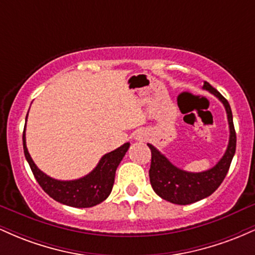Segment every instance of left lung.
Returning a JSON list of instances; mask_svg holds the SVG:
<instances>
[{
	"mask_svg": "<svg viewBox=\"0 0 255 255\" xmlns=\"http://www.w3.org/2000/svg\"><path fill=\"white\" fill-rule=\"evenodd\" d=\"M204 89L210 91L216 97L221 99L228 114L230 128V139L227 152L221 160L212 169L203 172H187L176 168L166 158L153 147L151 150V166L148 175L153 191L166 201L177 205H188L211 195L221 186L229 170L231 160L236 150V131L233 122L230 105L217 90L213 89L207 81L204 83Z\"/></svg>",
	"mask_w": 255,
	"mask_h": 255,
	"instance_id": "left-lung-1",
	"label": "left lung"
}]
</instances>
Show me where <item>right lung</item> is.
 Returning a JSON list of instances; mask_svg holds the SVG:
<instances>
[{"label": "right lung", "mask_w": 255, "mask_h": 255, "mask_svg": "<svg viewBox=\"0 0 255 255\" xmlns=\"http://www.w3.org/2000/svg\"><path fill=\"white\" fill-rule=\"evenodd\" d=\"M22 144L26 159L43 191L58 203L79 209L92 207L109 197L115 181L116 169L129 147V142H126L115 151L107 153L99 160L95 170L83 178L74 181H57L40 171L33 163L26 147L25 128L22 133Z\"/></svg>", "instance_id": "add662e5"}]
</instances>
